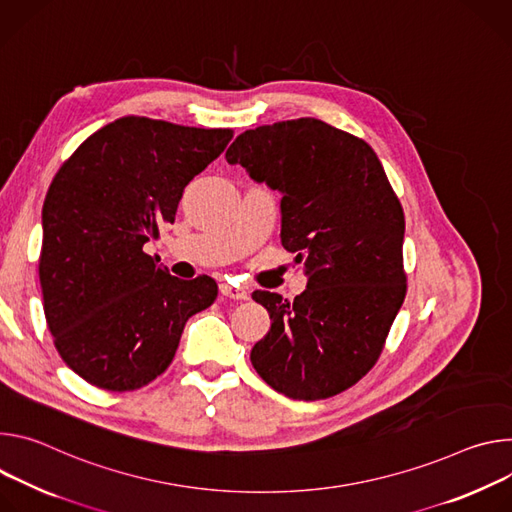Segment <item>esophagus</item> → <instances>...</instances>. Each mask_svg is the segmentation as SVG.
I'll list each match as a JSON object with an SVG mask.
<instances>
[{
	"label": "esophagus",
	"instance_id": "obj_1",
	"mask_svg": "<svg viewBox=\"0 0 512 512\" xmlns=\"http://www.w3.org/2000/svg\"><path fill=\"white\" fill-rule=\"evenodd\" d=\"M219 291H221V295L223 297H227V299H234V301H246L250 295H248V291L244 289V287H240V285H232V282H221L219 285Z\"/></svg>",
	"mask_w": 512,
	"mask_h": 512
}]
</instances>
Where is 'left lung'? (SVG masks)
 <instances>
[{
    "mask_svg": "<svg viewBox=\"0 0 512 512\" xmlns=\"http://www.w3.org/2000/svg\"><path fill=\"white\" fill-rule=\"evenodd\" d=\"M225 158L282 193L280 240L309 276L293 303L252 293L272 319L252 366L289 399H329L372 370L405 301L403 205L368 142L315 118L246 130Z\"/></svg>",
    "mask_w": 512,
    "mask_h": 512,
    "instance_id": "left-lung-1",
    "label": "left lung"
}]
</instances>
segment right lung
Segmentation results:
<instances>
[{"mask_svg":"<svg viewBox=\"0 0 512 512\" xmlns=\"http://www.w3.org/2000/svg\"><path fill=\"white\" fill-rule=\"evenodd\" d=\"M234 138L126 116L91 134L54 175L42 207L38 276L63 362L89 384L126 392L173 362L187 319L215 280H181L144 252L175 223L185 187Z\"/></svg>","mask_w":512,"mask_h":512,"instance_id":"right-lung-1","label":"right lung"}]
</instances>
